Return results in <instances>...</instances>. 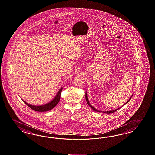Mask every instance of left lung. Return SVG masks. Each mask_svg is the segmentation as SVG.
Wrapping results in <instances>:
<instances>
[{
  "mask_svg": "<svg viewBox=\"0 0 155 155\" xmlns=\"http://www.w3.org/2000/svg\"><path fill=\"white\" fill-rule=\"evenodd\" d=\"M132 96H133V95H132V96H131V97L129 98V99L126 102V103H125L123 106H124L125 104H126V103H128L129 102V101L131 99V98H132ZM86 101H87V102L88 103V104L89 105V106L93 110H94V111H97V112H101V113H107V114H110V113H114L115 111H117L118 109H120L121 107H119V108H118V109H115V110H110V111H99V110H98L97 109H95V108H94L92 106L91 104V103H90V102H89V100H88V96H87V91L86 92Z\"/></svg>",
  "mask_w": 155,
  "mask_h": 155,
  "instance_id": "8db88e82",
  "label": "left lung"
}]
</instances>
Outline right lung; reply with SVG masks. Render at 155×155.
Listing matches in <instances>:
<instances>
[{
    "mask_svg": "<svg viewBox=\"0 0 155 155\" xmlns=\"http://www.w3.org/2000/svg\"><path fill=\"white\" fill-rule=\"evenodd\" d=\"M63 88L61 87L59 91L58 92L56 95L55 96V97L53 98V99L52 100L51 102H48L46 104H43V105H40V106H35V105H32L30 104L29 103L26 102L25 101H23L24 103H25L26 105H28L30 108L36 111H39V112H45V111H49L52 109H53L57 104H58V102L60 101V95H61V93L62 91V89Z\"/></svg>",
    "mask_w": 155,
    "mask_h": 155,
    "instance_id": "add662e5",
    "label": "right lung"
}]
</instances>
